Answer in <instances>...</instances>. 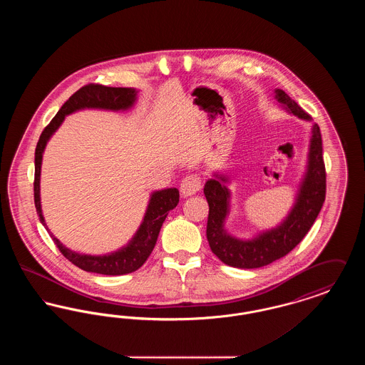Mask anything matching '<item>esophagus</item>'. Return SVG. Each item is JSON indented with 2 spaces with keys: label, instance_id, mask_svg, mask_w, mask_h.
<instances>
[{
  "label": "esophagus",
  "instance_id": "esophagus-1",
  "mask_svg": "<svg viewBox=\"0 0 365 365\" xmlns=\"http://www.w3.org/2000/svg\"><path fill=\"white\" fill-rule=\"evenodd\" d=\"M201 189L200 175L190 174L185 176L180 182V192L183 197H190Z\"/></svg>",
  "mask_w": 365,
  "mask_h": 365
}]
</instances>
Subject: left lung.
<instances>
[{
    "label": "left lung",
    "mask_w": 365,
    "mask_h": 365,
    "mask_svg": "<svg viewBox=\"0 0 365 365\" xmlns=\"http://www.w3.org/2000/svg\"><path fill=\"white\" fill-rule=\"evenodd\" d=\"M275 93L278 103L295 116L304 120L312 119L283 90L277 88ZM215 176V179H209L204 187L209 205L207 238L210 250L230 267L250 269L268 265L284 257L304 240L326 200V167L320 128L317 124H313L308 170L297 194L294 207L280 226L261 232L253 240L242 241L227 234L225 220L228 213L230 191L223 185L227 182L226 176Z\"/></svg>",
    "instance_id": "1"
}]
</instances>
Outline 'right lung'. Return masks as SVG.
I'll return each instance as SVG.
<instances>
[{
    "instance_id": "obj_1",
    "label": "right lung",
    "mask_w": 365,
    "mask_h": 365,
    "mask_svg": "<svg viewBox=\"0 0 365 365\" xmlns=\"http://www.w3.org/2000/svg\"><path fill=\"white\" fill-rule=\"evenodd\" d=\"M137 91L135 88L128 87H108L97 83H90L81 87L76 93H73L66 104L57 112L45 130L42 131L35 149V176H34V202L36 213L39 215V220L46 230L49 228L45 223L41 210V198H39V176H41V164L45 146L53 133L60 127L67 115L83 108H98V109H110V110H124L131 108L135 103ZM179 202V191L178 189H164L155 191L150 197L149 205L146 209L143 222L138 228L134 238L120 250L105 255V256H88L79 255L63 246L53 234V242L58 247L61 255L70 260L73 265L87 272L101 274V275H125L137 271L148 260L150 253L155 249L157 237L160 228L163 226L168 212L174 209ZM51 232V231H49Z\"/></svg>"
}]
</instances>
